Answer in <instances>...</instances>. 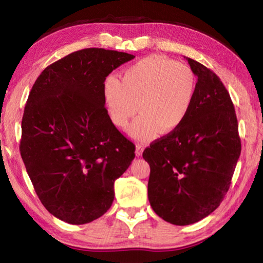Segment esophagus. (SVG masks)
Here are the masks:
<instances>
[{
  "label": "esophagus",
  "mask_w": 263,
  "mask_h": 263,
  "mask_svg": "<svg viewBox=\"0 0 263 263\" xmlns=\"http://www.w3.org/2000/svg\"><path fill=\"white\" fill-rule=\"evenodd\" d=\"M142 151H144V146H142L141 144H138L136 146V155H137V157H141Z\"/></svg>",
  "instance_id": "34e87169"
}]
</instances>
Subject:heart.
Masks as SVG:
<instances>
[{
  "mask_svg": "<svg viewBox=\"0 0 263 263\" xmlns=\"http://www.w3.org/2000/svg\"><path fill=\"white\" fill-rule=\"evenodd\" d=\"M196 77L188 65L151 55L124 70L122 81L108 77L103 83L106 112L114 125L127 126L133 139L151 140L176 131L185 122L196 95Z\"/></svg>",
  "mask_w": 263,
  "mask_h": 263,
  "instance_id": "1",
  "label": "heart"
}]
</instances>
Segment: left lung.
Instances as JSON below:
<instances>
[{
    "label": "left lung",
    "instance_id": "1",
    "mask_svg": "<svg viewBox=\"0 0 263 263\" xmlns=\"http://www.w3.org/2000/svg\"><path fill=\"white\" fill-rule=\"evenodd\" d=\"M186 60L197 77L188 117L142 153L151 168V206L163 220L180 226L197 222L219 206L241 152L229 91L211 69Z\"/></svg>",
    "mask_w": 263,
    "mask_h": 263
}]
</instances>
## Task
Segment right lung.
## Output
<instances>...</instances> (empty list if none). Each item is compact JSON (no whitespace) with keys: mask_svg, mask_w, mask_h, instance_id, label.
<instances>
[{"mask_svg":"<svg viewBox=\"0 0 263 263\" xmlns=\"http://www.w3.org/2000/svg\"><path fill=\"white\" fill-rule=\"evenodd\" d=\"M128 53L84 48L53 62L35 80L22 119L20 152L46 210L68 224L97 219L114 202L115 181L136 146L110 121L103 83Z\"/></svg>","mask_w":263,"mask_h":263,"instance_id":"right-lung-1","label":"right lung"}]
</instances>
